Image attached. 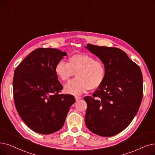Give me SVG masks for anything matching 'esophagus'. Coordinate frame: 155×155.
<instances>
[{"instance_id":"1","label":"esophagus","mask_w":155,"mask_h":155,"mask_svg":"<svg viewBox=\"0 0 155 155\" xmlns=\"http://www.w3.org/2000/svg\"><path fill=\"white\" fill-rule=\"evenodd\" d=\"M75 98H76V101H78L79 100V99H81V97H79V96H75Z\"/></svg>"}]
</instances>
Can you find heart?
<instances>
[{
    "mask_svg": "<svg viewBox=\"0 0 155 155\" xmlns=\"http://www.w3.org/2000/svg\"><path fill=\"white\" fill-rule=\"evenodd\" d=\"M68 61L60 60L54 67L57 76L64 81L76 73V78L65 86L66 93L79 95L88 90H95L101 86L106 76V69L102 61L86 54H74Z\"/></svg>",
    "mask_w": 155,
    "mask_h": 155,
    "instance_id": "heart-1",
    "label": "heart"
}]
</instances>
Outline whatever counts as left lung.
<instances>
[{"mask_svg":"<svg viewBox=\"0 0 155 155\" xmlns=\"http://www.w3.org/2000/svg\"><path fill=\"white\" fill-rule=\"evenodd\" d=\"M86 48L102 61L106 76L92 97L84 98L85 124L93 133L110 137L125 129L137 114L143 95L142 74L119 48L90 44Z\"/></svg>","mask_w":155,"mask_h":155,"instance_id":"left-lung-1","label":"left lung"}]
</instances>
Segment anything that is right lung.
Listing matches in <instances>:
<instances>
[{"mask_svg": "<svg viewBox=\"0 0 155 155\" xmlns=\"http://www.w3.org/2000/svg\"><path fill=\"white\" fill-rule=\"evenodd\" d=\"M67 54L58 49L38 48L15 71L14 101L22 120L33 131L50 134L62 128L75 98L58 94L63 86L54 67Z\"/></svg>", "mask_w": 155, "mask_h": 155, "instance_id": "right-lung-1", "label": "right lung"}]
</instances>
